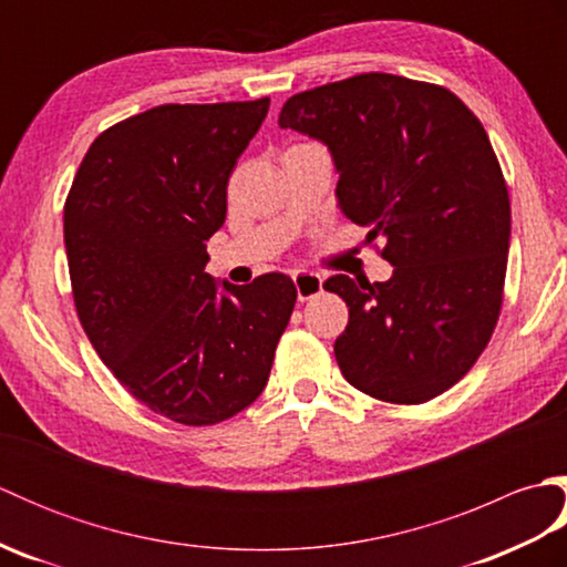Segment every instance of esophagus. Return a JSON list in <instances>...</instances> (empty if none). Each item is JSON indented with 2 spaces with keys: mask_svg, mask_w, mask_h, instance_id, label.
I'll return each instance as SVG.
<instances>
[{
  "mask_svg": "<svg viewBox=\"0 0 567 567\" xmlns=\"http://www.w3.org/2000/svg\"><path fill=\"white\" fill-rule=\"evenodd\" d=\"M292 280H295V287H297L299 302H307V299L317 297L323 290L321 275H315V272H295Z\"/></svg>",
  "mask_w": 567,
  "mask_h": 567,
  "instance_id": "1",
  "label": "esophagus"
}]
</instances>
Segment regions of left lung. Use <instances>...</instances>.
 Returning a JSON list of instances; mask_svg holds the SVG:
<instances>
[{"label":"left lung","mask_w":567,"mask_h":567,"mask_svg":"<svg viewBox=\"0 0 567 567\" xmlns=\"http://www.w3.org/2000/svg\"><path fill=\"white\" fill-rule=\"evenodd\" d=\"M277 124L329 148L341 212L394 268L375 285L323 282L348 305L333 343L343 378L392 404L453 388L495 331L512 234L483 124L451 90L388 72L299 92Z\"/></svg>","instance_id":"1"}]
</instances>
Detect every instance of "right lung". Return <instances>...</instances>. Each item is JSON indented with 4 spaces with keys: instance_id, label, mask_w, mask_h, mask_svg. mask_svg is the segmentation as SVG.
I'll return each mask as SVG.
<instances>
[{
    "instance_id": "add662e5",
    "label": "right lung",
    "mask_w": 567,
    "mask_h": 567,
    "mask_svg": "<svg viewBox=\"0 0 567 567\" xmlns=\"http://www.w3.org/2000/svg\"><path fill=\"white\" fill-rule=\"evenodd\" d=\"M270 100L161 104L94 138L63 214L78 317L114 378L185 426L258 400L297 302L282 272L214 280L207 240Z\"/></svg>"
}]
</instances>
